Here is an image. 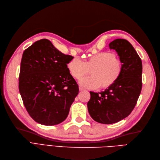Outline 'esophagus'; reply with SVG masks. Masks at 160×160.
<instances>
[{
    "label": "esophagus",
    "instance_id": "obj_1",
    "mask_svg": "<svg viewBox=\"0 0 160 160\" xmlns=\"http://www.w3.org/2000/svg\"><path fill=\"white\" fill-rule=\"evenodd\" d=\"M79 91H85V89H83V88H81V87H79Z\"/></svg>",
    "mask_w": 160,
    "mask_h": 160
}]
</instances>
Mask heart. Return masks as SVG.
<instances>
[{
  "instance_id": "obj_1",
  "label": "heart",
  "mask_w": 160,
  "mask_h": 160,
  "mask_svg": "<svg viewBox=\"0 0 160 160\" xmlns=\"http://www.w3.org/2000/svg\"><path fill=\"white\" fill-rule=\"evenodd\" d=\"M70 75L79 79L89 73L91 76L80 81L81 86L88 89H108L118 81L122 72V62L111 52H101L89 57L85 62L75 57L67 64Z\"/></svg>"
}]
</instances>
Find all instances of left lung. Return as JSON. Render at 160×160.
<instances>
[{
	"mask_svg": "<svg viewBox=\"0 0 160 160\" xmlns=\"http://www.w3.org/2000/svg\"><path fill=\"white\" fill-rule=\"evenodd\" d=\"M109 49L118 52L122 62V72L118 81L100 93L90 91L88 111L95 122L111 124L127 118L137 103L142 88V62L131 43L117 38Z\"/></svg>",
	"mask_w": 160,
	"mask_h": 160,
	"instance_id": "obj_1",
	"label": "left lung"
}]
</instances>
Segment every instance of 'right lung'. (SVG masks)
<instances>
[{
  "label": "right lung",
  "mask_w": 160,
  "mask_h": 160,
  "mask_svg": "<svg viewBox=\"0 0 160 160\" xmlns=\"http://www.w3.org/2000/svg\"><path fill=\"white\" fill-rule=\"evenodd\" d=\"M72 59L45 38L34 42L24 51L19 92L28 114L36 122L55 125L68 116L79 93L78 85L67 67Z\"/></svg>",
  "instance_id": "add662e5"
}]
</instances>
